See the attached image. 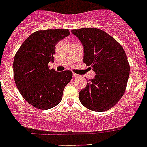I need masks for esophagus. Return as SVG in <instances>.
<instances>
[{
    "label": "esophagus",
    "mask_w": 147,
    "mask_h": 147,
    "mask_svg": "<svg viewBox=\"0 0 147 147\" xmlns=\"http://www.w3.org/2000/svg\"><path fill=\"white\" fill-rule=\"evenodd\" d=\"M72 76H73V78H78L79 75H77V74H75V73H73V74H72Z\"/></svg>",
    "instance_id": "obj_1"
}]
</instances>
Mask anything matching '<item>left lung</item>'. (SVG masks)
Instances as JSON below:
<instances>
[{"label": "left lung", "mask_w": 147, "mask_h": 147, "mask_svg": "<svg viewBox=\"0 0 147 147\" xmlns=\"http://www.w3.org/2000/svg\"><path fill=\"white\" fill-rule=\"evenodd\" d=\"M72 32L84 47L83 62L95 72L79 93L83 106L94 112L113 107L124 94L130 66L123 47L111 35L97 28H80Z\"/></svg>", "instance_id": "1"}]
</instances>
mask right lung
I'll list each match as a JSON object with an SVG mask.
<instances>
[{"mask_svg":"<svg viewBox=\"0 0 147 147\" xmlns=\"http://www.w3.org/2000/svg\"><path fill=\"white\" fill-rule=\"evenodd\" d=\"M69 35L68 29H48L31 34L16 53L13 76L24 100L34 107L48 109L61 102L63 90L72 78L69 70L50 69L55 45Z\"/></svg>","mask_w":147,"mask_h":147,"instance_id":"right-lung-1","label":"right lung"}]
</instances>
